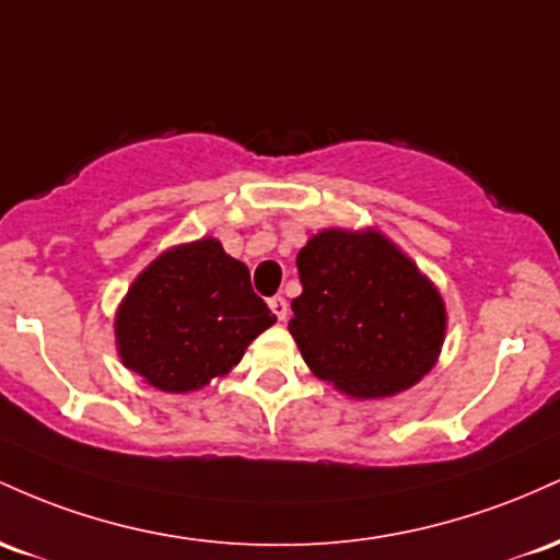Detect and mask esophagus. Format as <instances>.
I'll use <instances>...</instances> for the list:
<instances>
[{"label":"esophagus","mask_w":560,"mask_h":560,"mask_svg":"<svg viewBox=\"0 0 560 560\" xmlns=\"http://www.w3.org/2000/svg\"><path fill=\"white\" fill-rule=\"evenodd\" d=\"M269 310H272V314L280 319V323H285L288 312H291V310H288V301L282 299V296H272V299H269Z\"/></svg>","instance_id":"34e87169"}]
</instances>
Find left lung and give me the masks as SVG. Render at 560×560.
I'll list each match as a JSON object with an SVG mask.
<instances>
[{
    "instance_id": "8db88e82",
    "label": "left lung",
    "mask_w": 560,
    "mask_h": 560,
    "mask_svg": "<svg viewBox=\"0 0 560 560\" xmlns=\"http://www.w3.org/2000/svg\"><path fill=\"white\" fill-rule=\"evenodd\" d=\"M293 341L319 381L354 399L407 392L431 373L447 306L418 264L381 230L328 228L296 256Z\"/></svg>"
}]
</instances>
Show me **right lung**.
<instances>
[{
    "instance_id": "right-lung-1",
    "label": "right lung",
    "mask_w": 560,
    "mask_h": 560,
    "mask_svg": "<svg viewBox=\"0 0 560 560\" xmlns=\"http://www.w3.org/2000/svg\"><path fill=\"white\" fill-rule=\"evenodd\" d=\"M275 323L246 264L206 235L166 248L137 275L113 332L124 368L159 392L190 394L228 375Z\"/></svg>"
}]
</instances>
